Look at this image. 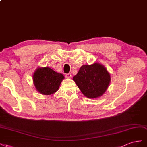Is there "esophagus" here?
Here are the masks:
<instances>
[{
  "mask_svg": "<svg viewBox=\"0 0 147 147\" xmlns=\"http://www.w3.org/2000/svg\"><path fill=\"white\" fill-rule=\"evenodd\" d=\"M65 76L66 78H68V79H70L71 78V77H72V74H71V73H68V74H66L65 75Z\"/></svg>",
  "mask_w": 147,
  "mask_h": 147,
  "instance_id": "34e87169",
  "label": "esophagus"
}]
</instances>
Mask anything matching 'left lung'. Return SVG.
<instances>
[{
	"instance_id": "8db88e82",
	"label": "left lung",
	"mask_w": 147,
	"mask_h": 147,
	"mask_svg": "<svg viewBox=\"0 0 147 147\" xmlns=\"http://www.w3.org/2000/svg\"><path fill=\"white\" fill-rule=\"evenodd\" d=\"M73 80L86 97L96 98L106 92L111 81L110 74L103 65L95 63L83 65Z\"/></svg>"
}]
</instances>
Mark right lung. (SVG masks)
<instances>
[{"label":"right lung","mask_w":147,"mask_h":147,"mask_svg":"<svg viewBox=\"0 0 147 147\" xmlns=\"http://www.w3.org/2000/svg\"><path fill=\"white\" fill-rule=\"evenodd\" d=\"M32 77L36 90L45 95H52L57 92L65 78L62 74L55 72L47 66L37 68Z\"/></svg>","instance_id":"1"}]
</instances>
